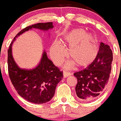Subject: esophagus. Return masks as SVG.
Masks as SVG:
<instances>
[{
  "instance_id": "34e87169",
  "label": "esophagus",
  "mask_w": 121,
  "mask_h": 121,
  "mask_svg": "<svg viewBox=\"0 0 121 121\" xmlns=\"http://www.w3.org/2000/svg\"><path fill=\"white\" fill-rule=\"evenodd\" d=\"M69 75H71L70 73H68V72L66 71H64V73H63V76H64V78L67 77L69 76Z\"/></svg>"
}]
</instances>
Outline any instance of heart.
I'll list each match as a JSON object with an SVG mask.
<instances>
[{
    "label": "heart",
    "instance_id": "1",
    "mask_svg": "<svg viewBox=\"0 0 121 121\" xmlns=\"http://www.w3.org/2000/svg\"><path fill=\"white\" fill-rule=\"evenodd\" d=\"M64 43L69 46L68 54L70 58L81 67L91 65L97 58L99 53L98 41L92 34H86L82 29H74L64 37ZM50 54L55 63H61L65 57V51L60 41L54 42ZM74 63L68 64L71 66Z\"/></svg>",
    "mask_w": 121,
    "mask_h": 121
}]
</instances>
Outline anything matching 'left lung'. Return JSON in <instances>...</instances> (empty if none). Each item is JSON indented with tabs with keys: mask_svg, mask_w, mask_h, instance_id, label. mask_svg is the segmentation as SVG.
Here are the masks:
<instances>
[{
	"mask_svg": "<svg viewBox=\"0 0 121 121\" xmlns=\"http://www.w3.org/2000/svg\"><path fill=\"white\" fill-rule=\"evenodd\" d=\"M112 60L110 47L101 43L95 61L83 70L74 73L77 78L75 92L80 100L92 101L102 94L108 82Z\"/></svg>",
	"mask_w": 121,
	"mask_h": 121,
	"instance_id": "1",
	"label": "left lung"
}]
</instances>
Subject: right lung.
<instances>
[{"label":"right lung","mask_w":121,"mask_h":121,"mask_svg":"<svg viewBox=\"0 0 121 121\" xmlns=\"http://www.w3.org/2000/svg\"><path fill=\"white\" fill-rule=\"evenodd\" d=\"M33 28L47 31L53 28V23H39L26 27L17 34L8 50V71L12 83L17 93L29 102L44 104L53 97L56 86L63 78V72L55 66L44 51L41 60L36 68L31 69L20 68L12 56V47L16 37Z\"/></svg>","instance_id":"1"}]
</instances>
